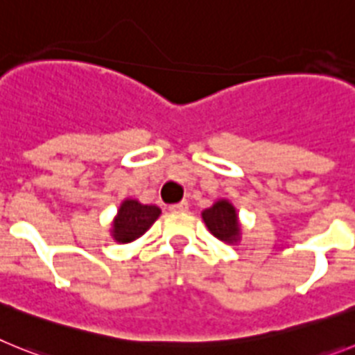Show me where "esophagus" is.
Listing matches in <instances>:
<instances>
[{
  "label": "esophagus",
  "instance_id": "1",
  "mask_svg": "<svg viewBox=\"0 0 355 355\" xmlns=\"http://www.w3.org/2000/svg\"><path fill=\"white\" fill-rule=\"evenodd\" d=\"M187 209H189V203H187L186 200H182V202L169 205V211H171V212H186Z\"/></svg>",
  "mask_w": 355,
  "mask_h": 355
}]
</instances>
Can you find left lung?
Masks as SVG:
<instances>
[{
	"instance_id": "left-lung-1",
	"label": "left lung",
	"mask_w": 355,
	"mask_h": 355,
	"mask_svg": "<svg viewBox=\"0 0 355 355\" xmlns=\"http://www.w3.org/2000/svg\"><path fill=\"white\" fill-rule=\"evenodd\" d=\"M202 218L212 236L221 241H236V237L239 236L237 214L227 200H220L211 209H205L202 212Z\"/></svg>"
}]
</instances>
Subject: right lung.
Segmentation results:
<instances>
[{
    "instance_id": "obj_1",
    "label": "right lung",
    "mask_w": 355,
    "mask_h": 355,
    "mask_svg": "<svg viewBox=\"0 0 355 355\" xmlns=\"http://www.w3.org/2000/svg\"><path fill=\"white\" fill-rule=\"evenodd\" d=\"M159 214L160 209L157 205H143L135 200H125L114 221V239L119 243L134 241L152 227Z\"/></svg>"
}]
</instances>
